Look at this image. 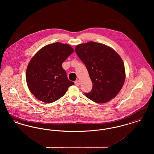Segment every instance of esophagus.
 <instances>
[{
	"mask_svg": "<svg viewBox=\"0 0 154 154\" xmlns=\"http://www.w3.org/2000/svg\"><path fill=\"white\" fill-rule=\"evenodd\" d=\"M74 83H75V85L76 86H79V85H80V81H75Z\"/></svg>",
	"mask_w": 154,
	"mask_h": 154,
	"instance_id": "1",
	"label": "esophagus"
}]
</instances>
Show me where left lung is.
Masks as SVG:
<instances>
[{
    "label": "left lung",
    "mask_w": 154,
    "mask_h": 154,
    "mask_svg": "<svg viewBox=\"0 0 154 154\" xmlns=\"http://www.w3.org/2000/svg\"><path fill=\"white\" fill-rule=\"evenodd\" d=\"M79 58L88 70L93 87L85 94L98 103L114 98L122 88L125 80L123 60L110 47L94 42L77 45L75 48Z\"/></svg>",
    "instance_id": "1"
}]
</instances>
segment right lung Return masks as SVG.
<instances>
[{
    "instance_id": "add662e5",
    "label": "right lung",
    "mask_w": 154,
    "mask_h": 154,
    "mask_svg": "<svg viewBox=\"0 0 154 154\" xmlns=\"http://www.w3.org/2000/svg\"><path fill=\"white\" fill-rule=\"evenodd\" d=\"M74 52L69 44L55 43L41 48L30 60L26 80L31 93L39 100L54 102L74 84L67 79L62 64Z\"/></svg>"
}]
</instances>
